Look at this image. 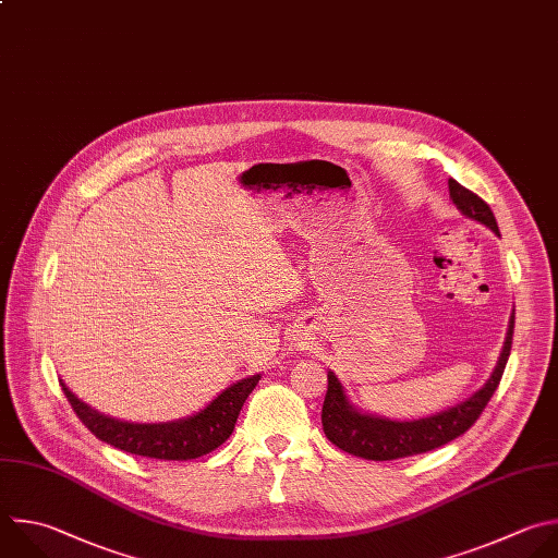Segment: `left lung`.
Here are the masks:
<instances>
[{
  "label": "left lung",
  "mask_w": 558,
  "mask_h": 558,
  "mask_svg": "<svg viewBox=\"0 0 558 558\" xmlns=\"http://www.w3.org/2000/svg\"><path fill=\"white\" fill-rule=\"evenodd\" d=\"M449 197L466 219H473L486 226L499 236V228L488 204L482 202L475 193L466 191L464 185H460L456 179H449ZM512 330H514V311L508 322L504 348L499 352L497 365L493 369V375L488 377V381L466 401L449 410L436 412L434 416H427V418L390 421L384 416L365 414L350 403L337 375L328 369V390L322 405V427L326 438L350 456H356L363 460H377V462L425 453L456 440L480 418L486 403L495 395L510 356Z\"/></svg>",
  "instance_id": "obj_1"
}]
</instances>
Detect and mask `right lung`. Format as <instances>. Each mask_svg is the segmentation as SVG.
Returning <instances> with one entry per match:
<instances>
[{
    "label": "right lung",
    "instance_id": "1",
    "mask_svg": "<svg viewBox=\"0 0 558 558\" xmlns=\"http://www.w3.org/2000/svg\"><path fill=\"white\" fill-rule=\"evenodd\" d=\"M260 381V375L226 388L215 401L193 416L168 423L118 421L83 403L63 381V392L83 425L102 442L155 460H195L221 447L234 432L243 403Z\"/></svg>",
    "mask_w": 558,
    "mask_h": 558
}]
</instances>
